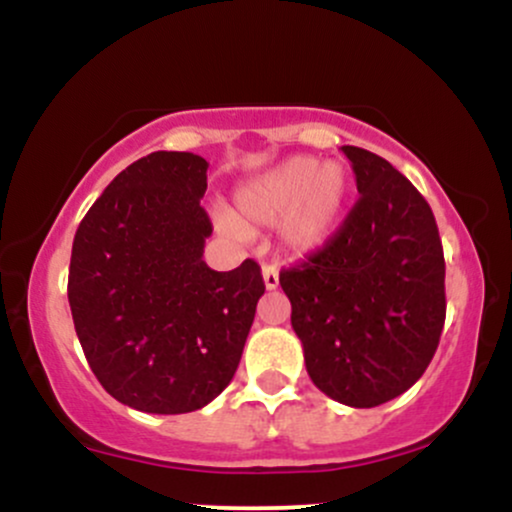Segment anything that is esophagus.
I'll list each match as a JSON object with an SVG mask.
<instances>
[{
    "mask_svg": "<svg viewBox=\"0 0 512 512\" xmlns=\"http://www.w3.org/2000/svg\"><path fill=\"white\" fill-rule=\"evenodd\" d=\"M262 279H264V289L274 291L279 286V269L274 264H262Z\"/></svg>",
    "mask_w": 512,
    "mask_h": 512,
    "instance_id": "esophagus-1",
    "label": "esophagus"
}]
</instances>
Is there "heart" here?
Returning <instances> with one entry per match:
<instances>
[{
    "label": "heart",
    "mask_w": 512,
    "mask_h": 512,
    "mask_svg": "<svg viewBox=\"0 0 512 512\" xmlns=\"http://www.w3.org/2000/svg\"><path fill=\"white\" fill-rule=\"evenodd\" d=\"M236 214L243 226H281L286 248L310 255L325 248L342 226L351 199V173L342 163L293 156L264 170L236 190ZM221 228L240 236L233 216H221Z\"/></svg>",
    "instance_id": "heart-1"
}]
</instances>
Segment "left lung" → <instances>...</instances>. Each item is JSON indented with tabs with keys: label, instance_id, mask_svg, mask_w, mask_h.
I'll return each mask as SVG.
<instances>
[{
	"label": "left lung",
	"instance_id": "1",
	"mask_svg": "<svg viewBox=\"0 0 512 512\" xmlns=\"http://www.w3.org/2000/svg\"><path fill=\"white\" fill-rule=\"evenodd\" d=\"M358 202L322 250L279 274L317 390L370 409L407 392L436 354L445 260L433 211L385 158L342 146Z\"/></svg>",
	"mask_w": 512,
	"mask_h": 512
}]
</instances>
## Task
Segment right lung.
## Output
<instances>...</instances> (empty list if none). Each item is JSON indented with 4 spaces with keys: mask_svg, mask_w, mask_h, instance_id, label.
I'll list each match as a JSON object with an SVG mask.
<instances>
[{
    "mask_svg": "<svg viewBox=\"0 0 512 512\" xmlns=\"http://www.w3.org/2000/svg\"><path fill=\"white\" fill-rule=\"evenodd\" d=\"M207 168L190 151L139 158L74 236L76 337L105 392L146 414H187L226 390L264 293L257 262L214 272L202 260Z\"/></svg>",
    "mask_w": 512,
    "mask_h": 512,
    "instance_id": "1",
    "label": "right lung"
}]
</instances>
